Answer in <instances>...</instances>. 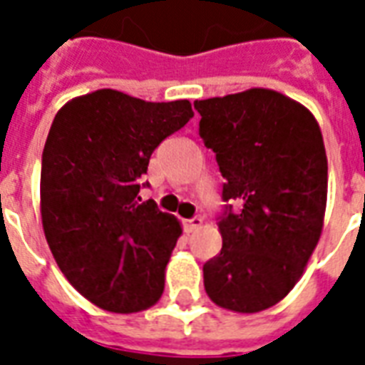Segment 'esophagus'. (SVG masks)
Returning <instances> with one entry per match:
<instances>
[{"label": "esophagus", "instance_id": "obj_1", "mask_svg": "<svg viewBox=\"0 0 365 365\" xmlns=\"http://www.w3.org/2000/svg\"><path fill=\"white\" fill-rule=\"evenodd\" d=\"M200 225H202V220H200V217H193V220H185V222H183L185 233H195L197 229H200Z\"/></svg>", "mask_w": 365, "mask_h": 365}]
</instances>
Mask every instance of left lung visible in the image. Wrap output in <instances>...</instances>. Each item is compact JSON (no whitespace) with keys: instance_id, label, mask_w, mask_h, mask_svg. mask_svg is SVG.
I'll list each match as a JSON object with an SVG mask.
<instances>
[{"instance_id":"left-lung-1","label":"left lung","mask_w":365,"mask_h":365,"mask_svg":"<svg viewBox=\"0 0 365 365\" xmlns=\"http://www.w3.org/2000/svg\"><path fill=\"white\" fill-rule=\"evenodd\" d=\"M199 134L216 153L225 206L222 252L206 261L205 289L227 311H265L292 292L322 235L328 159L320 126L299 102L250 88L195 100Z\"/></svg>"}]
</instances>
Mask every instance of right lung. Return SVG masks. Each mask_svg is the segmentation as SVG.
<instances>
[{
	"mask_svg": "<svg viewBox=\"0 0 365 365\" xmlns=\"http://www.w3.org/2000/svg\"><path fill=\"white\" fill-rule=\"evenodd\" d=\"M193 117L189 100L100 88L62 106L41 159L45 239L68 282L100 309L145 311L165 289L182 225L140 202L155 148Z\"/></svg>",
	"mask_w": 365,
	"mask_h": 365,
	"instance_id": "obj_1",
	"label": "right lung"
}]
</instances>
